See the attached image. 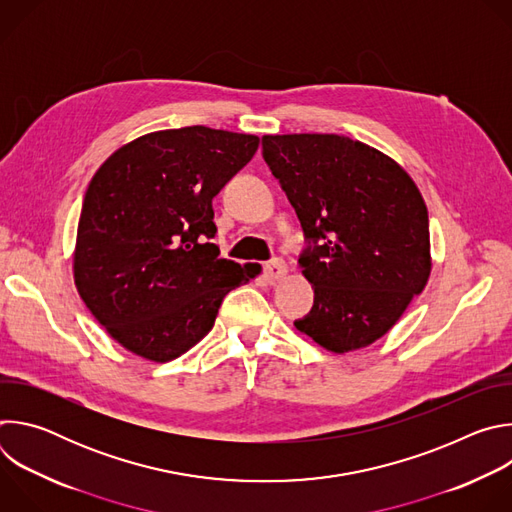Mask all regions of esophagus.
Masks as SVG:
<instances>
[{
	"mask_svg": "<svg viewBox=\"0 0 512 512\" xmlns=\"http://www.w3.org/2000/svg\"><path fill=\"white\" fill-rule=\"evenodd\" d=\"M263 273L269 281H275V279H281L285 273H287V265L281 261V259H273L269 263H265L263 267Z\"/></svg>",
	"mask_w": 512,
	"mask_h": 512,
	"instance_id": "esophagus-1",
	"label": "esophagus"
}]
</instances>
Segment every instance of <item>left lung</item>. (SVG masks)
<instances>
[{
	"label": "left lung",
	"mask_w": 512,
	"mask_h": 512,
	"mask_svg": "<svg viewBox=\"0 0 512 512\" xmlns=\"http://www.w3.org/2000/svg\"><path fill=\"white\" fill-rule=\"evenodd\" d=\"M261 145L308 243L298 263L314 306L296 328L338 354L373 344L429 279V218L415 182L344 135H263Z\"/></svg>",
	"instance_id": "obj_1"
}]
</instances>
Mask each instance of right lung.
Instances as JSON below:
<instances>
[{
	"label": "right lung",
	"instance_id": "obj_1",
	"mask_svg": "<svg viewBox=\"0 0 512 512\" xmlns=\"http://www.w3.org/2000/svg\"><path fill=\"white\" fill-rule=\"evenodd\" d=\"M259 137L192 125L129 141L93 176L81 210L75 283L127 350L168 362L214 326L223 298L259 267L218 257L212 198Z\"/></svg>",
	"mask_w": 512,
	"mask_h": 512
}]
</instances>
